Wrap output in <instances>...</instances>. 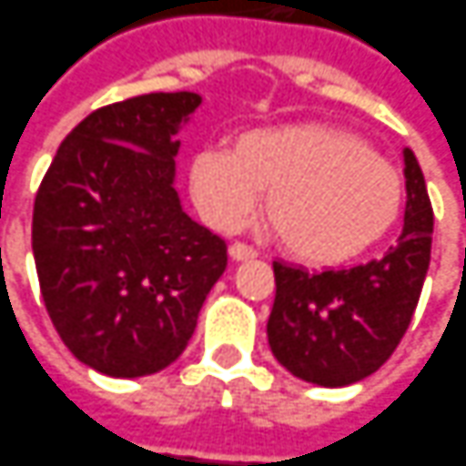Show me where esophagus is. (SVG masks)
<instances>
[{"mask_svg": "<svg viewBox=\"0 0 466 466\" xmlns=\"http://www.w3.org/2000/svg\"><path fill=\"white\" fill-rule=\"evenodd\" d=\"M230 256H233L236 261H243V258H256L258 251H256L254 246L243 243V240H233V243H230Z\"/></svg>", "mask_w": 466, "mask_h": 466, "instance_id": "esophagus-1", "label": "esophagus"}]
</instances>
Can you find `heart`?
Listing matches in <instances>:
<instances>
[{"label":"heart","mask_w":466,"mask_h":466,"mask_svg":"<svg viewBox=\"0 0 466 466\" xmlns=\"http://www.w3.org/2000/svg\"><path fill=\"white\" fill-rule=\"evenodd\" d=\"M192 195L218 228L240 226L261 189L267 218L292 256L339 264L361 254L395 223L400 171L354 133L328 125L254 130L233 151L215 146L192 158Z\"/></svg>","instance_id":"heart-1"}]
</instances>
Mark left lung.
<instances>
[{"label":"left lung","mask_w":466,"mask_h":466,"mask_svg":"<svg viewBox=\"0 0 466 466\" xmlns=\"http://www.w3.org/2000/svg\"><path fill=\"white\" fill-rule=\"evenodd\" d=\"M405 223L382 258L354 269L308 271L274 261L271 354L295 377L343 387L377 371L402 341L431 264L433 210L423 171L405 151Z\"/></svg>","instance_id":"left-lung-1"}]
</instances>
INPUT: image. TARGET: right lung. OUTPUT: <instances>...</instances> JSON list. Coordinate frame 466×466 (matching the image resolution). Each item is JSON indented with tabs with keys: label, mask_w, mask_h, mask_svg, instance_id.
Segmentation results:
<instances>
[{
	"label": "right lung",
	"mask_w": 466,
	"mask_h": 466,
	"mask_svg": "<svg viewBox=\"0 0 466 466\" xmlns=\"http://www.w3.org/2000/svg\"><path fill=\"white\" fill-rule=\"evenodd\" d=\"M192 92H151L86 115L37 187L33 254L66 349L109 377H146L187 349L228 267L226 240L174 189L177 125Z\"/></svg>",
	"instance_id": "obj_1"
}]
</instances>
